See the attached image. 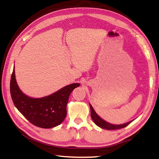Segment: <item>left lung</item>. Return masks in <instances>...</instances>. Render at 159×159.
Masks as SVG:
<instances>
[{
	"mask_svg": "<svg viewBox=\"0 0 159 159\" xmlns=\"http://www.w3.org/2000/svg\"><path fill=\"white\" fill-rule=\"evenodd\" d=\"M90 104V111H91L90 112L91 118H92L94 123L101 128L105 129V130H117V129H120V128L126 127V126L130 124V123L133 121V120H130V121L129 122L123 123V124H119V125L111 124V123H110L109 122L106 121V120H104V119H102V118L95 112L92 105H91L90 104Z\"/></svg>",
	"mask_w": 159,
	"mask_h": 159,
	"instance_id": "8db88e82",
	"label": "left lung"
}]
</instances>
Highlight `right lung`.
Segmentation results:
<instances>
[{
  "label": "right lung",
  "mask_w": 159,
  "mask_h": 159,
  "mask_svg": "<svg viewBox=\"0 0 159 159\" xmlns=\"http://www.w3.org/2000/svg\"><path fill=\"white\" fill-rule=\"evenodd\" d=\"M79 85L80 83H72L48 96L31 98L19 88L14 66L10 79V94L16 108L29 122L39 128H52L64 121L70 94Z\"/></svg>",
  "instance_id": "add662e5"
}]
</instances>
